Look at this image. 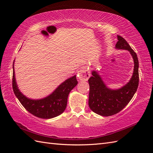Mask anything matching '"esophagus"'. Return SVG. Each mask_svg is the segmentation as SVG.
<instances>
[{
	"label": "esophagus",
	"mask_w": 153,
	"mask_h": 153,
	"mask_svg": "<svg viewBox=\"0 0 153 153\" xmlns=\"http://www.w3.org/2000/svg\"><path fill=\"white\" fill-rule=\"evenodd\" d=\"M90 76H91L90 71L88 68L86 67H83L82 69L78 71V73H77L78 78L80 80H82V81H87L89 78Z\"/></svg>",
	"instance_id": "obj_1"
}]
</instances>
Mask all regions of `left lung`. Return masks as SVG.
<instances>
[{
	"mask_svg": "<svg viewBox=\"0 0 153 153\" xmlns=\"http://www.w3.org/2000/svg\"><path fill=\"white\" fill-rule=\"evenodd\" d=\"M116 49L128 51L134 60L132 76L126 85L118 89H111L106 85L98 71L93 70L89 79V106L97 114L109 116L118 113L124 108L134 97L139 85V61L137 54L124 39L120 35Z\"/></svg>",
	"mask_w": 153,
	"mask_h": 153,
	"instance_id": "8db88e82",
	"label": "left lung"
}]
</instances>
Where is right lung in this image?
Here are the masks:
<instances>
[{
  "mask_svg": "<svg viewBox=\"0 0 153 153\" xmlns=\"http://www.w3.org/2000/svg\"><path fill=\"white\" fill-rule=\"evenodd\" d=\"M75 75L60 84L50 95L42 99L28 98L19 89L14 71V60L13 62L12 87L15 95L22 106L32 114L43 119H51L60 115L66 108L70 92L77 85Z\"/></svg>",
  "mask_w": 153,
  "mask_h": 153,
  "instance_id": "1",
  "label": "right lung"
}]
</instances>
